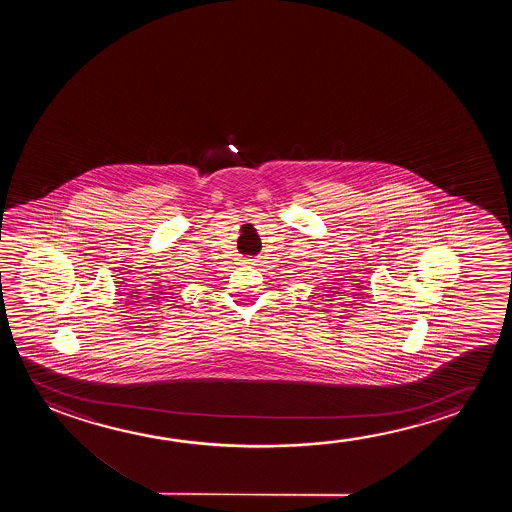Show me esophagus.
<instances>
[{
  "mask_svg": "<svg viewBox=\"0 0 512 512\" xmlns=\"http://www.w3.org/2000/svg\"><path fill=\"white\" fill-rule=\"evenodd\" d=\"M257 262H259V260L250 259V257H246V259H243V264H245V266H257Z\"/></svg>",
  "mask_w": 512,
  "mask_h": 512,
  "instance_id": "obj_1",
  "label": "esophagus"
}]
</instances>
